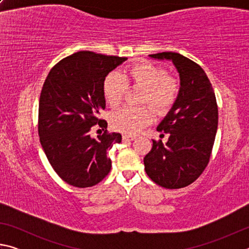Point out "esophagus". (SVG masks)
I'll use <instances>...</instances> for the list:
<instances>
[{"label": "esophagus", "instance_id": "1", "mask_svg": "<svg viewBox=\"0 0 249 249\" xmlns=\"http://www.w3.org/2000/svg\"><path fill=\"white\" fill-rule=\"evenodd\" d=\"M135 136H128V135H124L123 136V141L124 142H127V141H134L135 140Z\"/></svg>", "mask_w": 249, "mask_h": 249}]
</instances>
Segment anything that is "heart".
<instances>
[{"label": "heart", "instance_id": "b5f03b06", "mask_svg": "<svg viewBox=\"0 0 249 249\" xmlns=\"http://www.w3.org/2000/svg\"><path fill=\"white\" fill-rule=\"evenodd\" d=\"M127 86L144 88L142 102L149 103L158 111L169 108L179 92L178 82L169 77L165 69L150 62H138L124 69L122 74L114 71L105 77L102 90L109 107H116L121 103ZM151 119L153 113L149 107L124 105L111 113L109 123L121 133L134 135L148 124Z\"/></svg>", "mask_w": 249, "mask_h": 249}]
</instances>
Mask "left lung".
<instances>
[{
	"instance_id": "8db88e82",
	"label": "left lung",
	"mask_w": 249,
	"mask_h": 249,
	"mask_svg": "<svg viewBox=\"0 0 249 249\" xmlns=\"http://www.w3.org/2000/svg\"><path fill=\"white\" fill-rule=\"evenodd\" d=\"M149 57L174 64L180 89L157 126L158 132L169 134L168 142L153 141V148L144 158L145 170L160 187L180 189L199 178L209 163L218 122L215 94L204 70L187 57L170 52Z\"/></svg>"
}]
</instances>
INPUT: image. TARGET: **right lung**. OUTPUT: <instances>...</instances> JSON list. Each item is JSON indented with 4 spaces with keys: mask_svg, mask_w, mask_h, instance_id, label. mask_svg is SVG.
Listing matches in <instances>:
<instances>
[{
    "mask_svg": "<svg viewBox=\"0 0 249 249\" xmlns=\"http://www.w3.org/2000/svg\"><path fill=\"white\" fill-rule=\"evenodd\" d=\"M125 57L78 52L50 70L39 99L38 134L48 161L60 178L77 188L98 184L111 171L107 151L122 142L120 133L91 137L105 108L103 81ZM101 130V129H99Z\"/></svg>",
    "mask_w": 249,
    "mask_h": 249,
    "instance_id": "1",
    "label": "right lung"
}]
</instances>
